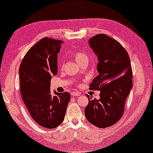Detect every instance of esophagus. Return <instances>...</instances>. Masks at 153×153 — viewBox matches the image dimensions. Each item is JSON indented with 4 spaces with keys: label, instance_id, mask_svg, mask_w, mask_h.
<instances>
[{
    "label": "esophagus",
    "instance_id": "obj_1",
    "mask_svg": "<svg viewBox=\"0 0 153 153\" xmlns=\"http://www.w3.org/2000/svg\"><path fill=\"white\" fill-rule=\"evenodd\" d=\"M80 95H81V93H79V92H77V91L72 92V93H71V95H72V97H74V96H79Z\"/></svg>",
    "mask_w": 153,
    "mask_h": 153
}]
</instances>
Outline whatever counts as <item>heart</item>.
I'll return each instance as SVG.
<instances>
[{
  "instance_id": "1",
  "label": "heart",
  "mask_w": 153,
  "mask_h": 153,
  "mask_svg": "<svg viewBox=\"0 0 153 153\" xmlns=\"http://www.w3.org/2000/svg\"><path fill=\"white\" fill-rule=\"evenodd\" d=\"M74 57L76 61L78 62V64H80L81 62L84 61L85 60H88L87 55L83 52H76L74 53Z\"/></svg>"
}]
</instances>
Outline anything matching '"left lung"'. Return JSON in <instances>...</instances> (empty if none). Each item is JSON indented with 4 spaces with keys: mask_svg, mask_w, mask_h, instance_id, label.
<instances>
[{
    "mask_svg": "<svg viewBox=\"0 0 153 153\" xmlns=\"http://www.w3.org/2000/svg\"><path fill=\"white\" fill-rule=\"evenodd\" d=\"M89 46L97 56L98 75L90 89L100 91L99 100H91L85 116L100 128L114 125L124 112L125 104L132 88V72L128 53L116 39L104 34L90 38Z\"/></svg>",
    "mask_w": 153,
    "mask_h": 153,
    "instance_id": "left-lung-1",
    "label": "left lung"
}]
</instances>
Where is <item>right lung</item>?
I'll use <instances>...</instances> for the list:
<instances>
[{
    "label": "right lung",
    "mask_w": 153,
    "mask_h": 153,
    "mask_svg": "<svg viewBox=\"0 0 153 153\" xmlns=\"http://www.w3.org/2000/svg\"><path fill=\"white\" fill-rule=\"evenodd\" d=\"M62 41L45 37L30 48L19 68L20 91L35 123L53 129L62 123L70 100L68 92L50 91L52 76L58 72L57 58Z\"/></svg>",
    "instance_id": "add662e5"
}]
</instances>
